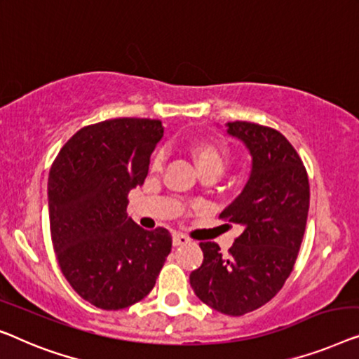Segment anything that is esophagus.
I'll return each mask as SVG.
<instances>
[{"label":"esophagus","mask_w":359,"mask_h":359,"mask_svg":"<svg viewBox=\"0 0 359 359\" xmlns=\"http://www.w3.org/2000/svg\"><path fill=\"white\" fill-rule=\"evenodd\" d=\"M189 242H190V239L185 234H179V232H175V234L172 236V244L175 247L185 245V244H189Z\"/></svg>","instance_id":"34e87169"}]
</instances>
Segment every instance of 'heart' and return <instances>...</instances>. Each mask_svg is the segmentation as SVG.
<instances>
[{"instance_id":"obj_1","label":"heart","mask_w":359,"mask_h":359,"mask_svg":"<svg viewBox=\"0 0 359 359\" xmlns=\"http://www.w3.org/2000/svg\"><path fill=\"white\" fill-rule=\"evenodd\" d=\"M190 154L194 158L196 168H198L200 174H216L219 175L223 170L228 168L231 154L228 146L219 143V141H210V140H200L194 141L190 144ZM164 154L163 151H158L153 156V161H151V168L159 169L163 165Z\"/></svg>"}]
</instances>
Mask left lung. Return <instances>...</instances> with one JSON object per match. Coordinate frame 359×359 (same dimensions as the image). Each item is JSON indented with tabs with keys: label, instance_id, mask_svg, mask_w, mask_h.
Returning <instances> with one entry per match:
<instances>
[{
	"label": "left lung",
	"instance_id": "left-lung-1",
	"mask_svg": "<svg viewBox=\"0 0 359 359\" xmlns=\"http://www.w3.org/2000/svg\"><path fill=\"white\" fill-rule=\"evenodd\" d=\"M252 156L249 180L221 219L241 226L228 254L200 242L203 264L190 273L195 294L226 316H244L278 292L297 259L309 211V180L290 141L264 125L226 123Z\"/></svg>",
	"mask_w": 359,
	"mask_h": 359
}]
</instances>
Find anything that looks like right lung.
Returning <instances> with one entry per match:
<instances>
[{
    "label": "right lung",
    "mask_w": 359,
    "mask_h": 359,
    "mask_svg": "<svg viewBox=\"0 0 359 359\" xmlns=\"http://www.w3.org/2000/svg\"><path fill=\"white\" fill-rule=\"evenodd\" d=\"M164 135L161 120L112 118L81 128L48 175L50 232L60 269L78 294L105 311L149 294L172 237L128 218V191L143 185Z\"/></svg>",
    "instance_id": "obj_1"
}]
</instances>
